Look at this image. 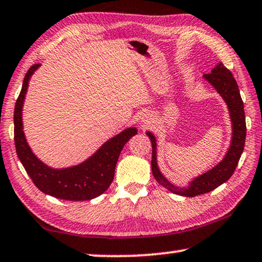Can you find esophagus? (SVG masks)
Segmentation results:
<instances>
[{"label": "esophagus", "instance_id": "34e87169", "mask_svg": "<svg viewBox=\"0 0 262 262\" xmlns=\"http://www.w3.org/2000/svg\"><path fill=\"white\" fill-rule=\"evenodd\" d=\"M141 122L143 123V126H146V124L149 123V122H150V116H149V114H144V115H142Z\"/></svg>", "mask_w": 262, "mask_h": 262}]
</instances>
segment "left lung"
<instances>
[{"label":"left lung","instance_id":"1","mask_svg":"<svg viewBox=\"0 0 262 262\" xmlns=\"http://www.w3.org/2000/svg\"><path fill=\"white\" fill-rule=\"evenodd\" d=\"M204 79L215 88L220 96L227 104L229 116L232 121V141L225 158L214 166L212 169L194 178L187 187H179L171 183L163 177L158 166L156 159V139L153 133L147 132L146 134L151 142V171L155 180L169 192L193 198L196 195L212 192L222 183H225L232 177L239 163L240 156L244 151L246 140V118L244 111V102L240 96V91L232 73L222 63L216 64L209 74H205Z\"/></svg>","mask_w":262,"mask_h":262}]
</instances>
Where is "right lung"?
Wrapping results in <instances>:
<instances>
[{"label": "right lung", "instance_id": "1", "mask_svg": "<svg viewBox=\"0 0 262 262\" xmlns=\"http://www.w3.org/2000/svg\"><path fill=\"white\" fill-rule=\"evenodd\" d=\"M40 64L29 68L23 80L22 89L15 103L14 134L16 153L23 167L41 192L50 196L69 201H84L106 192L114 179L116 162L124 144L138 134L135 127H129L104 142L83 162L67 168H53L42 162L33 153L23 132L22 109L30 77Z\"/></svg>", "mask_w": 262, "mask_h": 262}]
</instances>
